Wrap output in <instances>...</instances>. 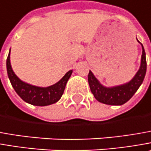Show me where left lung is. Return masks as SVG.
<instances>
[{
    "label": "left lung",
    "mask_w": 151,
    "mask_h": 151,
    "mask_svg": "<svg viewBox=\"0 0 151 151\" xmlns=\"http://www.w3.org/2000/svg\"><path fill=\"white\" fill-rule=\"evenodd\" d=\"M142 45V44H141ZM146 73V58L142 45V56L140 68L131 81L123 85L113 88H105L99 83L93 73L89 71L88 80L90 90L94 98L100 103L109 105H122L129 101L143 83Z\"/></svg>",
    "instance_id": "8db88e82"
}]
</instances>
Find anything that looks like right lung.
<instances>
[{"instance_id": "1", "label": "right lung", "mask_w": 151, "mask_h": 151, "mask_svg": "<svg viewBox=\"0 0 151 151\" xmlns=\"http://www.w3.org/2000/svg\"><path fill=\"white\" fill-rule=\"evenodd\" d=\"M6 69L8 78L17 93L25 102L36 106H47L58 101L64 92L67 82L73 73L72 70L68 71L57 83L47 88H41L26 83L19 79L12 68L10 53L6 59Z\"/></svg>"}]
</instances>
